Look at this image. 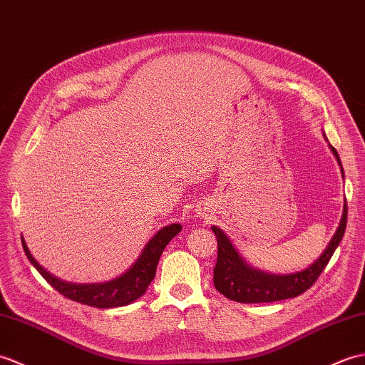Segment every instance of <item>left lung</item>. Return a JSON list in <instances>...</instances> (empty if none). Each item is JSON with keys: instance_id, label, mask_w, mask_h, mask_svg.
Wrapping results in <instances>:
<instances>
[{"instance_id": "obj_1", "label": "left lung", "mask_w": 365, "mask_h": 365, "mask_svg": "<svg viewBox=\"0 0 365 365\" xmlns=\"http://www.w3.org/2000/svg\"><path fill=\"white\" fill-rule=\"evenodd\" d=\"M323 137L328 142L325 134H323ZM328 147L334 155L339 167H341V173L344 178L341 158H339L337 151L331 147L329 142ZM346 201H344L341 223H339L334 236L329 240L325 251L309 267H306V269L299 272L286 274L269 273L250 265L245 261V257L239 253L237 248L234 247L231 239L226 236V232L218 228V226H212V231L215 232L218 244L217 264L214 269L215 289L226 298L239 303H272L302 295L317 281L320 273L328 265L331 256H333L336 248L341 244L346 228Z\"/></svg>"}]
</instances>
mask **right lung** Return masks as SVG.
Listing matches in <instances>:
<instances>
[{
	"instance_id": "add662e5",
	"label": "right lung",
	"mask_w": 365,
	"mask_h": 365,
	"mask_svg": "<svg viewBox=\"0 0 365 365\" xmlns=\"http://www.w3.org/2000/svg\"><path fill=\"white\" fill-rule=\"evenodd\" d=\"M182 226L180 223L167 225L160 228L155 236H153L135 262L129 267V269L121 273L120 277L104 281V282H86V284H79V282H70L63 281L58 277H54L48 270H45L40 265L21 236V244L24 255L28 256L29 262L36 267L37 272L50 282V284L58 290L59 294L67 297L73 302H78L81 304L101 307V309H108V307H120L134 303L139 299L150 286V282L156 277V267L159 264V257L162 251L168 245L176 234H180Z\"/></svg>"
}]
</instances>
